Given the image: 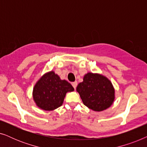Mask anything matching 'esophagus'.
Here are the masks:
<instances>
[{"instance_id": "obj_1", "label": "esophagus", "mask_w": 147, "mask_h": 147, "mask_svg": "<svg viewBox=\"0 0 147 147\" xmlns=\"http://www.w3.org/2000/svg\"><path fill=\"white\" fill-rule=\"evenodd\" d=\"M71 84H72V86H73V87L74 88V89H76V87H77V86H78V82H74Z\"/></svg>"}]
</instances>
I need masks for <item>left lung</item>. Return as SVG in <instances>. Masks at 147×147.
<instances>
[{
  "label": "left lung",
  "mask_w": 147,
  "mask_h": 147,
  "mask_svg": "<svg viewBox=\"0 0 147 147\" xmlns=\"http://www.w3.org/2000/svg\"><path fill=\"white\" fill-rule=\"evenodd\" d=\"M77 92L84 104L94 111L109 108L114 100V89L110 81L103 76L88 73L78 84Z\"/></svg>",
  "instance_id": "left-lung-1"
}]
</instances>
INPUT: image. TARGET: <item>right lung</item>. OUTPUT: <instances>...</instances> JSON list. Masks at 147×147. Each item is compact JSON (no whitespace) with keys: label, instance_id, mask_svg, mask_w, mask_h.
Returning <instances> with one entry per match:
<instances>
[{"label":"right lung","instance_id":"add662e5","mask_svg":"<svg viewBox=\"0 0 147 147\" xmlns=\"http://www.w3.org/2000/svg\"><path fill=\"white\" fill-rule=\"evenodd\" d=\"M74 88L66 80H61L51 71L40 79L33 89V99L36 104L44 110H53L62 105L67 92Z\"/></svg>","mask_w":147,"mask_h":147}]
</instances>
